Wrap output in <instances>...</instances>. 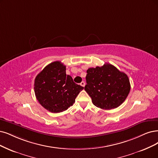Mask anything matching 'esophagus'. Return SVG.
Wrapping results in <instances>:
<instances>
[{
    "mask_svg": "<svg viewBox=\"0 0 158 158\" xmlns=\"http://www.w3.org/2000/svg\"><path fill=\"white\" fill-rule=\"evenodd\" d=\"M80 85L82 86H85V83L84 82V81H82V82H81V83H80Z\"/></svg>",
    "mask_w": 158,
    "mask_h": 158,
    "instance_id": "1",
    "label": "esophagus"
}]
</instances>
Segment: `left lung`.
Wrapping results in <instances>:
<instances>
[{"label": "left lung", "mask_w": 158, "mask_h": 158, "mask_svg": "<svg viewBox=\"0 0 158 158\" xmlns=\"http://www.w3.org/2000/svg\"><path fill=\"white\" fill-rule=\"evenodd\" d=\"M86 73L85 90L97 107L105 110L115 109L129 94L131 86L127 75L112 64L89 68Z\"/></svg>", "instance_id": "1"}]
</instances>
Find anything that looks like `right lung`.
Returning a JSON list of instances; mask_svg holds the SVG:
<instances>
[{"label":"right lung","mask_w":158,"mask_h":158,"mask_svg":"<svg viewBox=\"0 0 158 158\" xmlns=\"http://www.w3.org/2000/svg\"><path fill=\"white\" fill-rule=\"evenodd\" d=\"M34 89L41 106L56 113L73 106L76 97L84 87L75 83L71 76L66 75V66L60 61H55L37 75Z\"/></svg>","instance_id":"right-lung-1"}]
</instances>
